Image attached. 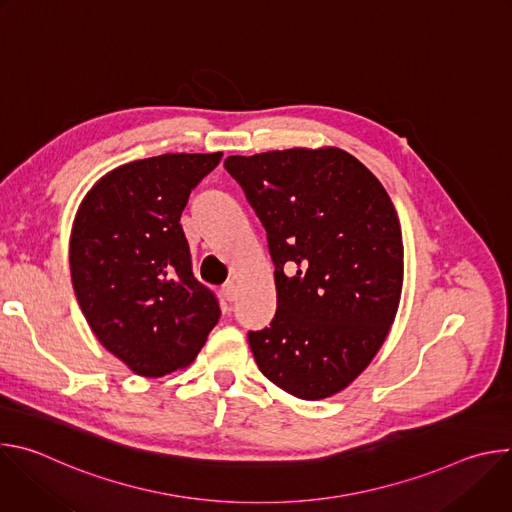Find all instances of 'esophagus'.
<instances>
[{
    "label": "esophagus",
    "instance_id": "obj_1",
    "mask_svg": "<svg viewBox=\"0 0 512 512\" xmlns=\"http://www.w3.org/2000/svg\"><path fill=\"white\" fill-rule=\"evenodd\" d=\"M221 291H223V296H225L227 302H233L237 298V285H235V281H227Z\"/></svg>",
    "mask_w": 512,
    "mask_h": 512
}]
</instances>
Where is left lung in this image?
<instances>
[{
	"mask_svg": "<svg viewBox=\"0 0 512 512\" xmlns=\"http://www.w3.org/2000/svg\"><path fill=\"white\" fill-rule=\"evenodd\" d=\"M225 168L275 265V316L247 334L257 367L289 395L330 397L367 369L395 320L403 285L395 206L336 148L229 156Z\"/></svg>",
	"mask_w": 512,
	"mask_h": 512,
	"instance_id": "left-lung-1",
	"label": "left lung"
}]
</instances>
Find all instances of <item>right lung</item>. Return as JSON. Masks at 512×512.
Wrapping results in <instances>:
<instances>
[{"label":"right lung","instance_id":"right-lung-1","mask_svg":"<svg viewBox=\"0 0 512 512\" xmlns=\"http://www.w3.org/2000/svg\"><path fill=\"white\" fill-rule=\"evenodd\" d=\"M223 154H164L105 174L79 206L70 275L101 344L141 377L186 367L221 318L192 271L180 225L190 192Z\"/></svg>","mask_w":512,"mask_h":512}]
</instances>
